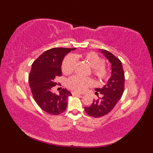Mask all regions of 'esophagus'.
Segmentation results:
<instances>
[{
  "label": "esophagus",
  "instance_id": "1",
  "mask_svg": "<svg viewBox=\"0 0 153 153\" xmlns=\"http://www.w3.org/2000/svg\"><path fill=\"white\" fill-rule=\"evenodd\" d=\"M71 94H72L73 96H76V95L77 96H80V95H82L80 93H76V92H72V93H71Z\"/></svg>",
  "mask_w": 153,
  "mask_h": 153
}]
</instances>
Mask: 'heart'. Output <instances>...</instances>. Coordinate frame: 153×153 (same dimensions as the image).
Returning <instances> with one entry per match:
<instances>
[{"mask_svg":"<svg viewBox=\"0 0 153 153\" xmlns=\"http://www.w3.org/2000/svg\"><path fill=\"white\" fill-rule=\"evenodd\" d=\"M81 58L92 68V72L100 80L105 79L108 76V69L104 65L105 60L98 54L93 52H89L82 54H74L68 55L63 60L62 70L65 74H70L73 71L75 59ZM94 84L93 80L89 77H82L78 76L71 77L67 81V85L71 90L77 92H82L87 87Z\"/></svg>","mask_w":153,"mask_h":153,"instance_id":"heart-1","label":"heart"}]
</instances>
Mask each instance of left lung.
I'll return each instance as SVG.
<instances>
[{"label": "left lung", "instance_id": "8db88e82", "mask_svg": "<svg viewBox=\"0 0 153 153\" xmlns=\"http://www.w3.org/2000/svg\"><path fill=\"white\" fill-rule=\"evenodd\" d=\"M111 64V76L102 88H96L97 91L102 95L97 100H93L92 105L85 107L86 113L89 116L99 118L109 113L121 99L124 89L125 76L122 64L118 58L108 51L100 49Z\"/></svg>", "mask_w": 153, "mask_h": 153}]
</instances>
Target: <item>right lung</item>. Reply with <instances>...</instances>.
<instances>
[{"instance_id": "add662e5", "label": "right lung", "mask_w": 153, "mask_h": 153, "mask_svg": "<svg viewBox=\"0 0 153 153\" xmlns=\"http://www.w3.org/2000/svg\"><path fill=\"white\" fill-rule=\"evenodd\" d=\"M70 48H53L47 50L35 60L29 76V83L35 101L40 108L50 114L58 115L66 109L68 97L71 94L63 89L58 95L52 89L56 85L55 78L62 75L61 66Z\"/></svg>"}]
</instances>
